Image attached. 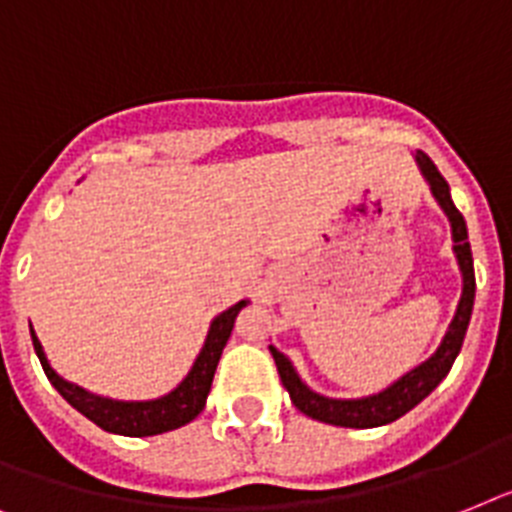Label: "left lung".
I'll return each mask as SVG.
<instances>
[{
  "label": "left lung",
  "instance_id": "left-lung-1",
  "mask_svg": "<svg viewBox=\"0 0 512 512\" xmlns=\"http://www.w3.org/2000/svg\"><path fill=\"white\" fill-rule=\"evenodd\" d=\"M414 158L416 163H419L422 176L427 179L429 190L435 195L437 205L445 210V216H448L450 221V231H453V252L463 276L461 302L455 307V315L448 325V333L442 336L435 354L429 356V359H424L419 367L409 369L406 375L398 377L395 382H390L385 390L364 395V398H328V395L315 393L309 385H304L302 377L296 375V369L294 364H291L289 356L281 354L276 346H270V354L276 359L278 375H281L283 388L289 390L291 403H294L302 414L317 419V422L333 424V427L369 429L401 419L403 414H409L416 403H422L424 398L445 380V375H448L450 367H453L455 356H458V351H461L463 346V336H466L468 320H471V309H474L476 294L474 257H471V244H468L466 221H463V216L453 205L448 182L442 179V174L437 171L432 158H429L427 153H422V150H416Z\"/></svg>",
  "mask_w": 512,
  "mask_h": 512
}]
</instances>
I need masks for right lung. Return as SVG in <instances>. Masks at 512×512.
<instances>
[{
	"label": "right lung",
	"mask_w": 512,
	"mask_h": 512,
	"mask_svg": "<svg viewBox=\"0 0 512 512\" xmlns=\"http://www.w3.org/2000/svg\"><path fill=\"white\" fill-rule=\"evenodd\" d=\"M242 307H247V299L236 302L234 307H229L226 312L213 317L203 349L197 354L195 364L187 372V377L171 393L161 395V398H153V401H114V398H103V395L80 388L75 382L64 380V377H59L54 372V367L46 359L44 346L36 338L33 328H30V338H33V349H36L38 359H41V367H44L46 377H49L51 385L59 390V395L70 403L72 409H77L83 416H88L90 422L98 424L106 432H114V435L150 437L190 424L205 409L218 359H221L223 346L229 341L231 330H234V320Z\"/></svg>",
	"instance_id": "add662e5"
}]
</instances>
